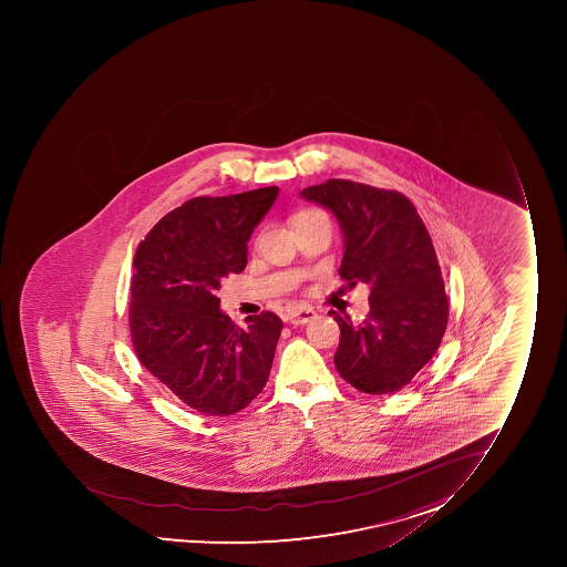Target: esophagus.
Returning a JSON list of instances; mask_svg holds the SVG:
<instances>
[{"mask_svg":"<svg viewBox=\"0 0 567 567\" xmlns=\"http://www.w3.org/2000/svg\"><path fill=\"white\" fill-rule=\"evenodd\" d=\"M316 316L318 315L310 307H293L292 310H288V321L292 326H305L315 320Z\"/></svg>","mask_w":567,"mask_h":567,"instance_id":"obj_1","label":"esophagus"}]
</instances>
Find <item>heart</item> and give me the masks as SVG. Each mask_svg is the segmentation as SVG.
I'll return each instance as SVG.
<instances>
[{
	"mask_svg": "<svg viewBox=\"0 0 567 567\" xmlns=\"http://www.w3.org/2000/svg\"><path fill=\"white\" fill-rule=\"evenodd\" d=\"M312 213H318V210H305V213H299L298 216H293V219L301 218V216H305V214H312ZM293 219H292V221H293Z\"/></svg>",
	"mask_w": 567,
	"mask_h": 567,
	"instance_id": "b5f03b06",
	"label": "heart"
}]
</instances>
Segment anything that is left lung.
Masks as SVG:
<instances>
[{
    "mask_svg": "<svg viewBox=\"0 0 567 567\" xmlns=\"http://www.w3.org/2000/svg\"><path fill=\"white\" fill-rule=\"evenodd\" d=\"M337 214L346 238L340 277L370 285V315L360 326L334 316L338 373L371 395L399 392L434 357L447 329L442 269L414 203L398 190L329 179L301 192Z\"/></svg>",
    "mask_w": 567,
    "mask_h": 567,
    "instance_id": "1",
    "label": "left lung"
}]
</instances>
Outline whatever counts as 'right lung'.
<instances>
[{"label":"right lung","instance_id":"right-lung-1","mask_svg":"<svg viewBox=\"0 0 567 567\" xmlns=\"http://www.w3.org/2000/svg\"><path fill=\"white\" fill-rule=\"evenodd\" d=\"M277 186L192 197L138 244L131 277V342L142 365L186 406L230 415L262 392L282 331L264 310L246 329L219 312V282L247 264V240Z\"/></svg>","mask_w":567,"mask_h":567}]
</instances>
